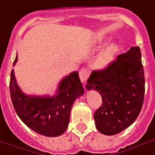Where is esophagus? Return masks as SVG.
Returning a JSON list of instances; mask_svg holds the SVG:
<instances>
[{
    "instance_id": "esophagus-1",
    "label": "esophagus",
    "mask_w": 155,
    "mask_h": 155,
    "mask_svg": "<svg viewBox=\"0 0 155 155\" xmlns=\"http://www.w3.org/2000/svg\"><path fill=\"white\" fill-rule=\"evenodd\" d=\"M87 78H88V71L86 69H82L79 71V78L80 81L84 84L86 81Z\"/></svg>"
}]
</instances>
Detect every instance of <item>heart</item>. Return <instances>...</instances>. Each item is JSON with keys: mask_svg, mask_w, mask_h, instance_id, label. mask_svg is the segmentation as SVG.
Segmentation results:
<instances>
[{"mask_svg": "<svg viewBox=\"0 0 155 155\" xmlns=\"http://www.w3.org/2000/svg\"><path fill=\"white\" fill-rule=\"evenodd\" d=\"M104 40H105L104 36L98 35V36H97L94 43L96 45H101ZM118 51H119L118 45L115 43H112V44L107 45L105 48H104L99 52L98 55L97 56V58L94 60V65L96 66V68L99 69V70H103V69L108 67L112 63V61L114 60Z\"/></svg>", "mask_w": 155, "mask_h": 155, "instance_id": "heart-1", "label": "heart"}]
</instances>
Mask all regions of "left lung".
<instances>
[{
  "mask_svg": "<svg viewBox=\"0 0 155 155\" xmlns=\"http://www.w3.org/2000/svg\"><path fill=\"white\" fill-rule=\"evenodd\" d=\"M86 89L102 96V106L94 114L100 133L114 135L129 127L139 116L144 100L145 78L139 46L119 55L105 70L92 71Z\"/></svg>",
  "mask_w": 155,
  "mask_h": 155,
  "instance_id": "8db88e82",
  "label": "left lung"
}]
</instances>
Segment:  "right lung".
Masks as SVG:
<instances>
[{
  "label": "right lung",
  "mask_w": 155,
  "mask_h": 155,
  "mask_svg": "<svg viewBox=\"0 0 155 155\" xmlns=\"http://www.w3.org/2000/svg\"><path fill=\"white\" fill-rule=\"evenodd\" d=\"M17 60L18 55L14 65ZM9 88L14 108L21 121L34 132L47 137L59 136L65 132L75 100L84 93L78 71L64 77L53 96L24 93L17 84L14 70L11 71Z\"/></svg>",
  "instance_id": "obj_1"
}]
</instances>
